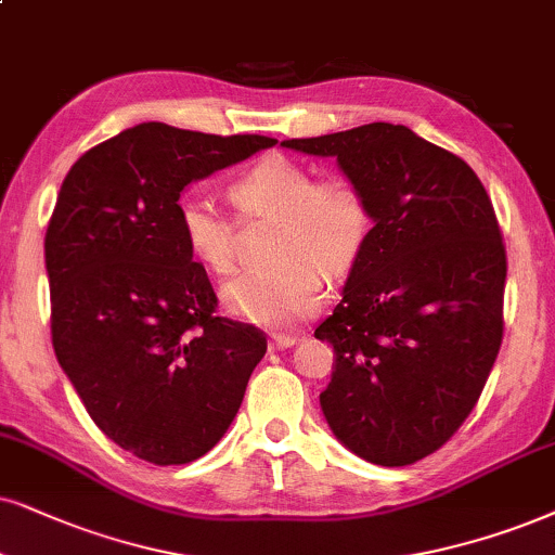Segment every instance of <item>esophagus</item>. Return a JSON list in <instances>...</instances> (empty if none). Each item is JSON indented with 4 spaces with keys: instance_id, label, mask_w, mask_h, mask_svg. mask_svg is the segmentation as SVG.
Instances as JSON below:
<instances>
[{
    "instance_id": "obj_1",
    "label": "esophagus",
    "mask_w": 555,
    "mask_h": 555,
    "mask_svg": "<svg viewBox=\"0 0 555 555\" xmlns=\"http://www.w3.org/2000/svg\"><path fill=\"white\" fill-rule=\"evenodd\" d=\"M297 340H299V335H284V333H273V335H271V346L276 348V350L292 348Z\"/></svg>"
}]
</instances>
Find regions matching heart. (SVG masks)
Segmentation results:
<instances>
[{"instance_id": "obj_1", "label": "heart", "mask_w": 555, "mask_h": 555, "mask_svg": "<svg viewBox=\"0 0 555 555\" xmlns=\"http://www.w3.org/2000/svg\"><path fill=\"white\" fill-rule=\"evenodd\" d=\"M230 199L243 215H276L269 254L273 261L237 271L222 286L230 312L261 325L289 327L325 299V273L346 271L369 237L366 196L346 179L314 184L310 168L269 156L237 177ZM179 233L194 258L212 271L235 261V225L207 196L186 194L177 207Z\"/></svg>"}]
</instances>
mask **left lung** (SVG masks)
Returning <instances> with one entry per match:
<instances>
[{
	"instance_id": "left-lung-1",
	"label": "left lung",
	"mask_w": 555,
	"mask_h": 555,
	"mask_svg": "<svg viewBox=\"0 0 555 555\" xmlns=\"http://www.w3.org/2000/svg\"><path fill=\"white\" fill-rule=\"evenodd\" d=\"M282 145L335 158L374 222L314 330L335 350L322 415L369 464H415L464 425L500 353L507 256L492 199L466 160L404 125Z\"/></svg>"
}]
</instances>
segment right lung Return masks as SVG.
Here are the masks:
<instances>
[{
    "label": "right lung",
    "mask_w": 555,
    "mask_h": 555,
    "mask_svg": "<svg viewBox=\"0 0 555 555\" xmlns=\"http://www.w3.org/2000/svg\"><path fill=\"white\" fill-rule=\"evenodd\" d=\"M271 145L140 122L83 153L61 184L46 233L55 359L96 427L156 466L220 443L266 353L261 330L215 318L179 196Z\"/></svg>",
    "instance_id": "obj_1"
}]
</instances>
